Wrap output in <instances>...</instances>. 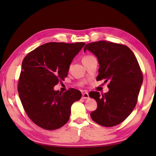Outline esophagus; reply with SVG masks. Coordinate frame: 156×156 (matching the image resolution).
I'll return each instance as SVG.
<instances>
[{
  "label": "esophagus",
  "mask_w": 156,
  "mask_h": 156,
  "mask_svg": "<svg viewBox=\"0 0 156 156\" xmlns=\"http://www.w3.org/2000/svg\"><path fill=\"white\" fill-rule=\"evenodd\" d=\"M89 98V95L87 92H84L83 93V98L84 99H87Z\"/></svg>",
  "instance_id": "1"
}]
</instances>
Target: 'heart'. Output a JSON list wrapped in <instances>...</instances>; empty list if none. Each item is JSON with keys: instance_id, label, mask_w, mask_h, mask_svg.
I'll use <instances>...</instances> for the list:
<instances>
[{"instance_id": "b5f03b06", "label": "heart", "mask_w": 156, "mask_h": 156, "mask_svg": "<svg viewBox=\"0 0 156 156\" xmlns=\"http://www.w3.org/2000/svg\"><path fill=\"white\" fill-rule=\"evenodd\" d=\"M92 57H93L92 55H85V56H84V57L83 58V61L87 60H88V59H89V58H92Z\"/></svg>"}]
</instances>
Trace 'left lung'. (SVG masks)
<instances>
[{
  "label": "left lung",
  "instance_id": "obj_1",
  "mask_svg": "<svg viewBox=\"0 0 156 156\" xmlns=\"http://www.w3.org/2000/svg\"><path fill=\"white\" fill-rule=\"evenodd\" d=\"M86 50L95 55L100 64L97 81L109 82V90L103 95L96 91L89 92L98 103L90 116L101 126H116L136 106L143 81L142 71L134 53L125 45L102 40L87 44L84 48Z\"/></svg>",
  "mask_w": 156,
  "mask_h": 156
}]
</instances>
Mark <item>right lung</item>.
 Returning <instances> with one entry per match:
<instances>
[{
  "label": "right lung",
  "mask_w": 156,
  "mask_h": 156,
  "mask_svg": "<svg viewBox=\"0 0 156 156\" xmlns=\"http://www.w3.org/2000/svg\"><path fill=\"white\" fill-rule=\"evenodd\" d=\"M85 44L49 42L28 53L21 66L17 90L29 119L48 130L58 129L68 122L73 103L81 92L69 88L64 92L54 87L68 76L73 58Z\"/></svg>",
  "instance_id": "1"
}]
</instances>
